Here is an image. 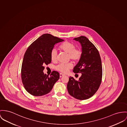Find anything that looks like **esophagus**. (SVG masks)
I'll list each match as a JSON object with an SVG mask.
<instances>
[{"label":"esophagus","mask_w":127,"mask_h":127,"mask_svg":"<svg viewBox=\"0 0 127 127\" xmlns=\"http://www.w3.org/2000/svg\"><path fill=\"white\" fill-rule=\"evenodd\" d=\"M59 75H60V77H63V76H64V74H62V73H60L59 74Z\"/></svg>","instance_id":"obj_1"}]
</instances>
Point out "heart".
<instances>
[{
  "instance_id": "obj_1",
  "label": "heart",
  "mask_w": 127,
  "mask_h": 127,
  "mask_svg": "<svg viewBox=\"0 0 127 127\" xmlns=\"http://www.w3.org/2000/svg\"><path fill=\"white\" fill-rule=\"evenodd\" d=\"M59 49L68 54V59H71L74 62H77L82 57V52L78 48H75V45L72 42L65 41L63 42L59 47ZM50 58L53 62H56L57 60V52L56 50L52 49L50 52ZM72 67L71 63L64 64L60 63L56 67V69L62 73H66L68 70Z\"/></svg>"
}]
</instances>
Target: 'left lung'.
<instances>
[{"label": "left lung", "instance_id": "1", "mask_svg": "<svg viewBox=\"0 0 127 127\" xmlns=\"http://www.w3.org/2000/svg\"><path fill=\"white\" fill-rule=\"evenodd\" d=\"M73 39L80 43L82 55L73 71L82 75L78 81L69 77L67 89L72 97L85 100L93 96L99 87L102 75L101 61L98 50L86 37Z\"/></svg>", "mask_w": 127, "mask_h": 127}]
</instances>
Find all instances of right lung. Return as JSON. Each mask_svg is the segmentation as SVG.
I'll return each mask as SVG.
<instances>
[{"instance_id":"add662e5","label":"right lung","mask_w":127,"mask_h":127,"mask_svg":"<svg viewBox=\"0 0 127 127\" xmlns=\"http://www.w3.org/2000/svg\"><path fill=\"white\" fill-rule=\"evenodd\" d=\"M64 40L50 34H44L35 40L27 50L21 68V78L26 90L34 96L49 93L59 78V73L53 71L50 76L44 74V65L51 62L50 52L54 45Z\"/></svg>"}]
</instances>
